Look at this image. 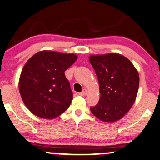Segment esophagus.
<instances>
[{
	"mask_svg": "<svg viewBox=\"0 0 160 160\" xmlns=\"http://www.w3.org/2000/svg\"><path fill=\"white\" fill-rule=\"evenodd\" d=\"M86 94H87V91H86V88H84V89H82V91L81 92H80V93H79V95H80V96H85V95H86Z\"/></svg>",
	"mask_w": 160,
	"mask_h": 160,
	"instance_id": "obj_1",
	"label": "esophagus"
}]
</instances>
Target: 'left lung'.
I'll return each mask as SVG.
<instances>
[{"mask_svg":"<svg viewBox=\"0 0 160 160\" xmlns=\"http://www.w3.org/2000/svg\"><path fill=\"white\" fill-rule=\"evenodd\" d=\"M89 61L97 75L101 97L90 109L104 122H114L124 116L135 102L139 76L128 58L118 53L92 55Z\"/></svg>","mask_w":160,"mask_h":160,"instance_id":"1","label":"left lung"}]
</instances>
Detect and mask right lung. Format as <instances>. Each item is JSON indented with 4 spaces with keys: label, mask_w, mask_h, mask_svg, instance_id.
<instances>
[{
    "label": "right lung",
    "mask_w": 160,
    "mask_h": 160,
    "mask_svg": "<svg viewBox=\"0 0 160 160\" xmlns=\"http://www.w3.org/2000/svg\"><path fill=\"white\" fill-rule=\"evenodd\" d=\"M77 59L73 53L42 51L25 63L19 78V92L32 114L51 119L68 108L73 93L65 72Z\"/></svg>",
    "instance_id": "1"
}]
</instances>
